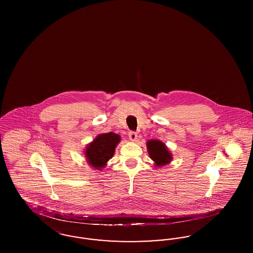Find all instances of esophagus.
I'll return each instance as SVG.
<instances>
[{"label": "esophagus", "instance_id": "esophagus-1", "mask_svg": "<svg viewBox=\"0 0 253 253\" xmlns=\"http://www.w3.org/2000/svg\"><path fill=\"white\" fill-rule=\"evenodd\" d=\"M128 136H129L130 140L134 141V140L137 138V133L135 132H133V131H130V132H128Z\"/></svg>", "mask_w": 253, "mask_h": 253}]
</instances>
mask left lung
<instances>
[{"label":"left lung","mask_w":253,"mask_h":253,"mask_svg":"<svg viewBox=\"0 0 253 253\" xmlns=\"http://www.w3.org/2000/svg\"><path fill=\"white\" fill-rule=\"evenodd\" d=\"M147 148L150 157L156 162L158 167L168 164L171 160V155L165 146L159 140H149L147 142Z\"/></svg>","instance_id":"8db88e82"}]
</instances>
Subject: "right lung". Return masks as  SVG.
<instances>
[{"label":"right lung","instance_id":"add662e5","mask_svg":"<svg viewBox=\"0 0 253 253\" xmlns=\"http://www.w3.org/2000/svg\"><path fill=\"white\" fill-rule=\"evenodd\" d=\"M121 141V136L114 132L101 133L87 146L85 156L93 168H103L109 159L114 156L116 146Z\"/></svg>","mask_w":253,"mask_h":253}]
</instances>
